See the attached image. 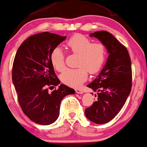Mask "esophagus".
Wrapping results in <instances>:
<instances>
[{
	"label": "esophagus",
	"mask_w": 147,
	"mask_h": 147,
	"mask_svg": "<svg viewBox=\"0 0 147 147\" xmlns=\"http://www.w3.org/2000/svg\"><path fill=\"white\" fill-rule=\"evenodd\" d=\"M75 92L78 94H83V91L82 90V89H75Z\"/></svg>",
	"instance_id": "obj_1"
}]
</instances>
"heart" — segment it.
Returning <instances> with one entry per match:
<instances>
[{
	"label": "heart",
	"instance_id": "heart-1",
	"mask_svg": "<svg viewBox=\"0 0 147 147\" xmlns=\"http://www.w3.org/2000/svg\"><path fill=\"white\" fill-rule=\"evenodd\" d=\"M66 46L72 53H78V65L75 69H67L61 75V81L66 85L78 87L86 81L88 72L92 75L99 72L106 58V49L100 42L92 40L82 34H75L69 38ZM53 67L58 72L65 68V54L60 47L53 49L50 55Z\"/></svg>",
	"mask_w": 147,
	"mask_h": 147
}]
</instances>
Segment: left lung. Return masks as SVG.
Segmentation results:
<instances>
[{
  "instance_id": "8db88e82",
  "label": "left lung",
  "mask_w": 147,
  "mask_h": 147,
  "mask_svg": "<svg viewBox=\"0 0 147 147\" xmlns=\"http://www.w3.org/2000/svg\"><path fill=\"white\" fill-rule=\"evenodd\" d=\"M104 44L109 53L106 65L87 86L96 92L97 101L85 109L86 118L96 124L111 121L121 110L132 89V64L125 46L106 31L90 34Z\"/></svg>"
}]
</instances>
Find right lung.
I'll return each mask as SVG.
<instances>
[{"instance_id": "1", "label": "right lung", "mask_w": 147, "mask_h": 147, "mask_svg": "<svg viewBox=\"0 0 147 147\" xmlns=\"http://www.w3.org/2000/svg\"><path fill=\"white\" fill-rule=\"evenodd\" d=\"M66 36L45 32L27 38L18 48L12 65V78L22 110L34 123L47 125L59 116L63 97L75 90L61 84L50 60L53 49Z\"/></svg>"}]
</instances>
